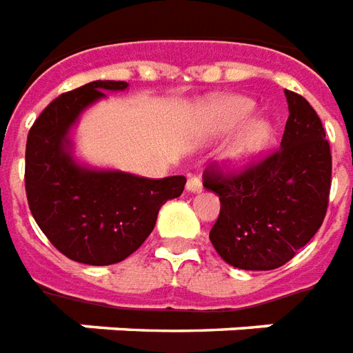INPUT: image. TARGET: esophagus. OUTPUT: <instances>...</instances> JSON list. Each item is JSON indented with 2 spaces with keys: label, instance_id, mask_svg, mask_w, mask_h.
Returning <instances> with one entry per match:
<instances>
[{
  "label": "esophagus",
  "instance_id": "1",
  "mask_svg": "<svg viewBox=\"0 0 353 353\" xmlns=\"http://www.w3.org/2000/svg\"><path fill=\"white\" fill-rule=\"evenodd\" d=\"M186 190H188V192H192V194H199V192H201V190H203L201 179H199L197 174H192V176L188 179Z\"/></svg>",
  "mask_w": 353,
  "mask_h": 353
}]
</instances>
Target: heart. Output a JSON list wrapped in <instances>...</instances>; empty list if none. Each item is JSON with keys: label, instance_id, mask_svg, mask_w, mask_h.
I'll return each instance as SVG.
<instances>
[{"label": "heart", "instance_id": "heart-1", "mask_svg": "<svg viewBox=\"0 0 353 353\" xmlns=\"http://www.w3.org/2000/svg\"><path fill=\"white\" fill-rule=\"evenodd\" d=\"M254 110V101L244 95H216L203 107L199 133L205 139L225 135L241 125ZM272 139V125L267 118H252L239 130L223 152V163L231 169L243 167L267 148Z\"/></svg>", "mask_w": 353, "mask_h": 353}]
</instances>
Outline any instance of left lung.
Wrapping results in <instances>:
<instances>
[{"mask_svg":"<svg viewBox=\"0 0 353 353\" xmlns=\"http://www.w3.org/2000/svg\"><path fill=\"white\" fill-rule=\"evenodd\" d=\"M290 117L271 156L241 173L208 169L203 186L220 197L210 243L244 271L279 269L320 230L331 188V150L320 117L285 90Z\"/></svg>","mask_w":353,"mask_h":353,"instance_id":"obj_1","label":"left lung"}]
</instances>
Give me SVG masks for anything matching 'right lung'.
<instances>
[{
    "instance_id": "right-lung-1",
    "label": "right lung",
    "mask_w": 353,
    "mask_h": 353,
    "mask_svg": "<svg viewBox=\"0 0 353 353\" xmlns=\"http://www.w3.org/2000/svg\"><path fill=\"white\" fill-rule=\"evenodd\" d=\"M123 81H94L56 97L39 114L26 143V195L46 239L73 261L112 265L150 235L161 205L182 194L186 179L95 169L77 161L71 130L105 92Z\"/></svg>"
}]
</instances>
